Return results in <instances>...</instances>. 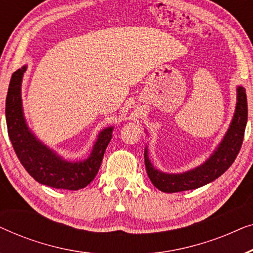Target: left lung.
Masks as SVG:
<instances>
[{
  "mask_svg": "<svg viewBox=\"0 0 253 253\" xmlns=\"http://www.w3.org/2000/svg\"><path fill=\"white\" fill-rule=\"evenodd\" d=\"M248 121V101L245 88L237 87L236 109L229 129L223 139L217 145L213 154L203 165L182 172V174H167L154 168L148 158L147 147L145 148L144 158L146 171L155 188L162 192H181L193 190L209 184L223 174L233 165L243 143L245 126Z\"/></svg>",
  "mask_w": 253,
  "mask_h": 253,
  "instance_id": "obj_1",
  "label": "left lung"
}]
</instances>
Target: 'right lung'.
<instances>
[{
  "label": "right lung",
  "instance_id": "obj_1",
  "mask_svg": "<svg viewBox=\"0 0 253 253\" xmlns=\"http://www.w3.org/2000/svg\"><path fill=\"white\" fill-rule=\"evenodd\" d=\"M26 68L24 65L12 74L5 100L6 126L13 150L26 171L41 184L74 191L85 188L98 174L103 154L112 139L114 127H106L99 133L86 160L79 162L64 160L41 143L27 126L20 93Z\"/></svg>",
  "mask_w": 253,
  "mask_h": 253
}]
</instances>
